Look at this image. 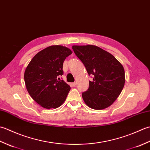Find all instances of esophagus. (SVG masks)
I'll return each instance as SVG.
<instances>
[{"instance_id":"obj_1","label":"esophagus","mask_w":150,"mask_h":150,"mask_svg":"<svg viewBox=\"0 0 150 150\" xmlns=\"http://www.w3.org/2000/svg\"><path fill=\"white\" fill-rule=\"evenodd\" d=\"M76 84H76V82H73V83H72V86L73 87H75Z\"/></svg>"}]
</instances>
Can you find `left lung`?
Segmentation results:
<instances>
[{
    "label": "left lung",
    "mask_w": 150,
    "mask_h": 150,
    "mask_svg": "<svg viewBox=\"0 0 150 150\" xmlns=\"http://www.w3.org/2000/svg\"><path fill=\"white\" fill-rule=\"evenodd\" d=\"M72 49L93 78L89 81L87 91L82 93L85 103L94 110L111 106L125 83L122 65L111 53L96 46H73Z\"/></svg>",
    "instance_id": "8db88e82"
}]
</instances>
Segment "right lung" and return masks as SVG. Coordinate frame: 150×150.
Segmentation results:
<instances>
[{
	"mask_svg": "<svg viewBox=\"0 0 150 150\" xmlns=\"http://www.w3.org/2000/svg\"><path fill=\"white\" fill-rule=\"evenodd\" d=\"M72 53L62 46H51L31 59L24 73V81L30 96L41 106L57 108L66 100L70 86L60 79L63 62Z\"/></svg>",
	"mask_w": 150,
	"mask_h": 150,
	"instance_id": "1",
	"label": "right lung"
}]
</instances>
